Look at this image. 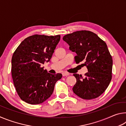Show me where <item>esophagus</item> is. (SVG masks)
<instances>
[{"label": "esophagus", "instance_id": "34e87169", "mask_svg": "<svg viewBox=\"0 0 126 126\" xmlns=\"http://www.w3.org/2000/svg\"><path fill=\"white\" fill-rule=\"evenodd\" d=\"M69 73H67V72H63V73H62V76H63V77H64V76H68L69 75Z\"/></svg>", "mask_w": 126, "mask_h": 126}]
</instances>
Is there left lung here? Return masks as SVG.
Instances as JSON below:
<instances>
[{
    "label": "left lung",
    "mask_w": 126,
    "mask_h": 126,
    "mask_svg": "<svg viewBox=\"0 0 126 126\" xmlns=\"http://www.w3.org/2000/svg\"><path fill=\"white\" fill-rule=\"evenodd\" d=\"M76 52L77 64L86 66L88 72L83 77L74 74L77 82L73 92L84 99L96 98L109 86L112 79L113 61L107 44L96 34L88 31H77L63 38Z\"/></svg>",
    "instance_id": "1"
}]
</instances>
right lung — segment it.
<instances>
[{"label":"right lung","instance_id":"right-lung-1","mask_svg":"<svg viewBox=\"0 0 126 126\" xmlns=\"http://www.w3.org/2000/svg\"><path fill=\"white\" fill-rule=\"evenodd\" d=\"M61 35L35 34L22 41L12 59V76L20 99L31 104H40L50 97L61 73L52 74L42 67L50 61Z\"/></svg>","mask_w":126,"mask_h":126}]
</instances>
